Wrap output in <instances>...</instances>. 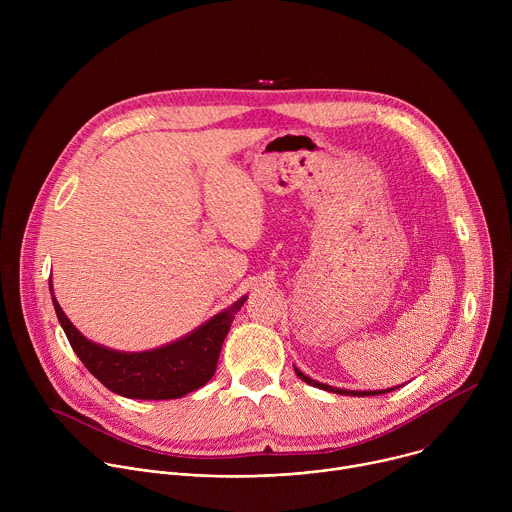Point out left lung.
I'll list each match as a JSON object with an SVG mask.
<instances>
[{
	"mask_svg": "<svg viewBox=\"0 0 512 512\" xmlns=\"http://www.w3.org/2000/svg\"><path fill=\"white\" fill-rule=\"evenodd\" d=\"M294 371H296V375L302 379V381H306L308 385H312V387H318V389H324V391H330V393H340V395H350V397H371V395H383V393H391V391H395L397 387H393V389H383V391H346V389H336V387H330V385H324V383H318V381H314V379H310V377H306L300 369H296L294 367Z\"/></svg>",
	"mask_w": 512,
	"mask_h": 512,
	"instance_id": "1",
	"label": "left lung"
}]
</instances>
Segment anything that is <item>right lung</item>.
<instances>
[{"mask_svg":"<svg viewBox=\"0 0 512 512\" xmlns=\"http://www.w3.org/2000/svg\"><path fill=\"white\" fill-rule=\"evenodd\" d=\"M245 302L247 296L176 342L145 352H121L85 338L52 296L58 322L72 350L95 379L127 399H180L204 387L216 371L233 318Z\"/></svg>","mask_w":512,"mask_h":512,"instance_id":"add662e5","label":"right lung"}]
</instances>
